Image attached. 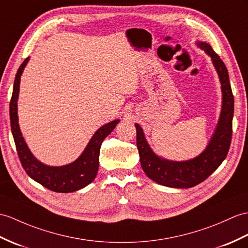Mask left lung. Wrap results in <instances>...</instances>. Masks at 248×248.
<instances>
[{"label":"left lung","mask_w":248,"mask_h":248,"mask_svg":"<svg viewBox=\"0 0 248 248\" xmlns=\"http://www.w3.org/2000/svg\"><path fill=\"white\" fill-rule=\"evenodd\" d=\"M198 45L211 57L221 80L223 93L221 116L205 151L198 157L186 162H172L160 158L149 147L140 124H135L136 145L142 170L152 181L167 187L191 188L204 182L226 158L232 142L234 101L227 68L208 43L198 42Z\"/></svg>","instance_id":"1"}]
</instances>
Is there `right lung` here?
Segmentation results:
<instances>
[{"label": "right lung", "instance_id": "1", "mask_svg": "<svg viewBox=\"0 0 248 248\" xmlns=\"http://www.w3.org/2000/svg\"><path fill=\"white\" fill-rule=\"evenodd\" d=\"M28 59L30 58H26L23 61L18 72H16L13 96H11L9 103L11 132H13L20 162L23 169L32 180L41 184L42 186L51 190V191L60 193L77 191V190L88 186L90 183L94 181L98 167H99L101 143L103 140L114 130L115 126L119 123V119L113 120V122L98 129L94 136L91 138L83 153L74 163L62 167H50L40 163L39 160L33 157L21 134L18 124V112H16L18 111L16 100H18L19 96L20 79Z\"/></svg>", "mask_w": 248, "mask_h": 248}]
</instances>
